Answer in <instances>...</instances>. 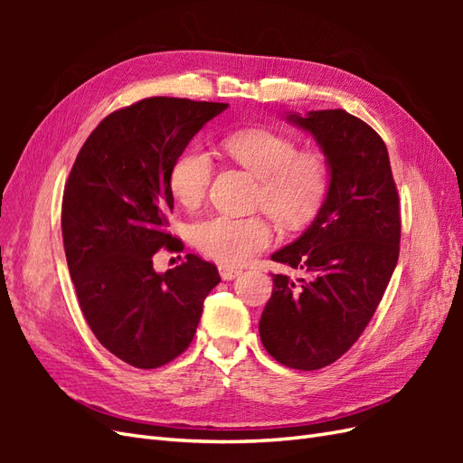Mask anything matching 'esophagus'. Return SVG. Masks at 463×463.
<instances>
[{
  "mask_svg": "<svg viewBox=\"0 0 463 463\" xmlns=\"http://www.w3.org/2000/svg\"><path fill=\"white\" fill-rule=\"evenodd\" d=\"M218 270H220L222 279H233V278H237V276L241 274L240 269H233V266H226V264H222Z\"/></svg>",
  "mask_w": 463,
  "mask_h": 463,
  "instance_id": "obj_1",
  "label": "esophagus"
}]
</instances>
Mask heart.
Returning <instances> with one entry per match:
<instances>
[{"label": "heart", "instance_id": "heart-1", "mask_svg": "<svg viewBox=\"0 0 463 463\" xmlns=\"http://www.w3.org/2000/svg\"><path fill=\"white\" fill-rule=\"evenodd\" d=\"M228 158L257 177L255 206L279 226L296 230L309 223L325 204L332 167L325 152L303 148L291 137L270 129H249L223 138ZM214 175V160L201 146H189L170 167V191L185 208H197ZM201 253L223 264H243L272 241V228L262 216L233 218L216 214L191 228Z\"/></svg>", "mask_w": 463, "mask_h": 463}]
</instances>
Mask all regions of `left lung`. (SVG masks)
<instances>
[{
    "label": "left lung",
    "mask_w": 463,
    "mask_h": 463,
    "mask_svg": "<svg viewBox=\"0 0 463 463\" xmlns=\"http://www.w3.org/2000/svg\"><path fill=\"white\" fill-rule=\"evenodd\" d=\"M332 167L328 197L298 241L270 259L301 272L272 274L259 332L266 352L299 371L328 367L371 322L400 255V197L386 145L345 109L288 116Z\"/></svg>",
    "instance_id": "obj_1"
}]
</instances>
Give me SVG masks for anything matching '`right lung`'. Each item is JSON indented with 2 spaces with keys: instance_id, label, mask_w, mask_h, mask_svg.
<instances>
[{
  "instance_id": "right-lung-1",
  "label": "right lung",
  "mask_w": 463,
  "mask_h": 463,
  "mask_svg": "<svg viewBox=\"0 0 463 463\" xmlns=\"http://www.w3.org/2000/svg\"><path fill=\"white\" fill-rule=\"evenodd\" d=\"M222 102L152 96L111 111L89 135L65 184L61 233L79 307L96 340L137 369H156L193 342L218 269L187 255L158 274L167 232L170 167Z\"/></svg>"
}]
</instances>
